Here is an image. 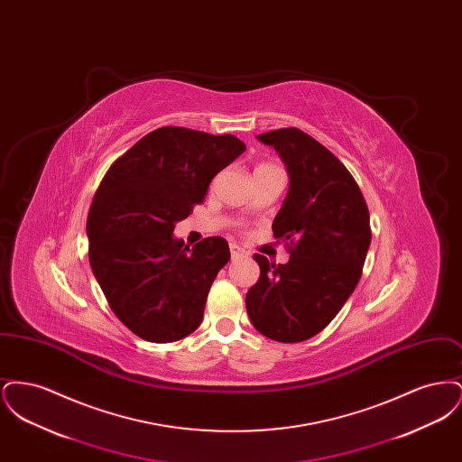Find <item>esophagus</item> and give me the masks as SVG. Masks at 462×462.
<instances>
[{"label": "esophagus", "instance_id": "esophagus-1", "mask_svg": "<svg viewBox=\"0 0 462 462\" xmlns=\"http://www.w3.org/2000/svg\"><path fill=\"white\" fill-rule=\"evenodd\" d=\"M230 254H232V258H239V256H244V249L236 244H230Z\"/></svg>", "mask_w": 462, "mask_h": 462}]
</instances>
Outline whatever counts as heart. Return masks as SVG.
Returning a JSON list of instances; mask_svg holds the SVG:
<instances>
[{
	"mask_svg": "<svg viewBox=\"0 0 462 462\" xmlns=\"http://www.w3.org/2000/svg\"><path fill=\"white\" fill-rule=\"evenodd\" d=\"M270 168H277V166H273V164H268V162H263V164H258L254 171H258V170H270Z\"/></svg>",
	"mask_w": 462,
	"mask_h": 462,
	"instance_id": "b5f03b06",
	"label": "heart"
}]
</instances>
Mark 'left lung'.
<instances>
[{"instance_id": "obj_1", "label": "left lung", "mask_w": 462, "mask_h": 462, "mask_svg": "<svg viewBox=\"0 0 462 462\" xmlns=\"http://www.w3.org/2000/svg\"><path fill=\"white\" fill-rule=\"evenodd\" d=\"M258 138L275 147L291 176L272 225L289 262L254 254L260 279L245 310L266 337L300 343L326 329L358 284L371 245L369 209L346 166L308 133L281 128Z\"/></svg>"}]
</instances>
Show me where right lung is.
I'll list each match as a JSON object with an SVG mask.
<instances>
[{
  "instance_id": "obj_1",
  "label": "right lung",
  "mask_w": 462,
  "mask_h": 462,
  "mask_svg": "<svg viewBox=\"0 0 462 462\" xmlns=\"http://www.w3.org/2000/svg\"><path fill=\"white\" fill-rule=\"evenodd\" d=\"M244 151L234 134L162 126L116 159L100 181L87 220L89 264L110 310L138 337L173 343L198 329L230 249L223 237L189 249L173 239L175 223Z\"/></svg>"
}]
</instances>
